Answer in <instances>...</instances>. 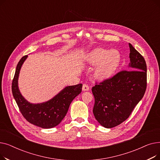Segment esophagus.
<instances>
[{"instance_id":"esophagus-1","label":"esophagus","mask_w":160,"mask_h":160,"mask_svg":"<svg viewBox=\"0 0 160 160\" xmlns=\"http://www.w3.org/2000/svg\"><path fill=\"white\" fill-rule=\"evenodd\" d=\"M89 89V86L87 85V84H86V83H84V84H83V86H82V90H83V91H88Z\"/></svg>"}]
</instances>
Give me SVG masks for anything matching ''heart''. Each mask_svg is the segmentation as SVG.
I'll use <instances>...</instances> for the list:
<instances>
[{"mask_svg":"<svg viewBox=\"0 0 160 160\" xmlns=\"http://www.w3.org/2000/svg\"><path fill=\"white\" fill-rule=\"evenodd\" d=\"M86 62L91 65H98L95 70V77L99 80L112 76L121 62V54L116 50H110L101 48H95L86 56Z\"/></svg>","mask_w":160,"mask_h":160,"instance_id":"b5f03b06","label":"heart"}]
</instances>
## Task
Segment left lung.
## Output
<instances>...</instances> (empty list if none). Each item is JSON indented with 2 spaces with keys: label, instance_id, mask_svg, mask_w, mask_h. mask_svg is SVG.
Segmentation results:
<instances>
[{
  "label": "left lung",
  "instance_id": "1",
  "mask_svg": "<svg viewBox=\"0 0 160 160\" xmlns=\"http://www.w3.org/2000/svg\"><path fill=\"white\" fill-rule=\"evenodd\" d=\"M127 70H123L92 88L93 112L102 127L111 128L127 120L143 97L147 88V64L130 43Z\"/></svg>",
  "mask_w": 160,
  "mask_h": 160
}]
</instances>
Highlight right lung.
Wrapping results in <instances>:
<instances>
[{"mask_svg": "<svg viewBox=\"0 0 160 160\" xmlns=\"http://www.w3.org/2000/svg\"><path fill=\"white\" fill-rule=\"evenodd\" d=\"M27 57L23 56L17 65L12 86L13 96L22 116L30 123L43 128L55 127L66 115L73 99L82 92V84L67 86L48 101L32 104L22 96L18 88L19 72Z\"/></svg>", "mask_w": 160, "mask_h": 160, "instance_id": "right-lung-1", "label": "right lung"}]
</instances>
